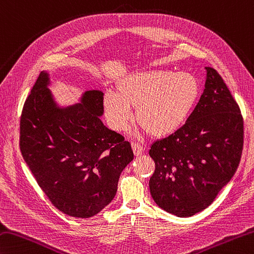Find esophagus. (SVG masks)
I'll list each match as a JSON object with an SVG mask.
<instances>
[{"label": "esophagus", "mask_w": 254, "mask_h": 254, "mask_svg": "<svg viewBox=\"0 0 254 254\" xmlns=\"http://www.w3.org/2000/svg\"><path fill=\"white\" fill-rule=\"evenodd\" d=\"M132 148H133L134 154H135L136 156L142 155V153L144 152L143 146L140 145V144H138V143H132Z\"/></svg>", "instance_id": "obj_1"}]
</instances>
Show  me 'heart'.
I'll list each match as a JSON object with an SVG mask.
<instances>
[{
    "label": "heart",
    "instance_id": "heart-1",
    "mask_svg": "<svg viewBox=\"0 0 254 254\" xmlns=\"http://www.w3.org/2000/svg\"><path fill=\"white\" fill-rule=\"evenodd\" d=\"M200 93L198 79L190 72L146 70L121 79L117 93L108 92L103 109L110 127L122 131L133 119L153 136H167L180 128Z\"/></svg>",
    "mask_w": 254,
    "mask_h": 254
}]
</instances>
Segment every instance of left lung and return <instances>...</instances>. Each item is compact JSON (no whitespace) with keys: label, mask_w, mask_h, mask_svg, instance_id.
<instances>
[{"label":"left lung","mask_w":254,"mask_h":254,"mask_svg":"<svg viewBox=\"0 0 254 254\" xmlns=\"http://www.w3.org/2000/svg\"><path fill=\"white\" fill-rule=\"evenodd\" d=\"M205 69V89L195 110L148 152L155 162L148 183L153 200L177 217H191L211 205L235 175L242 154L240 109L219 73Z\"/></svg>","instance_id":"1"}]
</instances>
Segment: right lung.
<instances>
[{
    "label": "right lung",
    "instance_id": "obj_1",
    "mask_svg": "<svg viewBox=\"0 0 254 254\" xmlns=\"http://www.w3.org/2000/svg\"><path fill=\"white\" fill-rule=\"evenodd\" d=\"M52 87L51 74L43 70L24 103L19 147L57 209L90 218L113 200L134 154L131 144L101 121V90L82 92L79 103L62 104Z\"/></svg>",
    "mask_w": 254,
    "mask_h": 254
}]
</instances>
